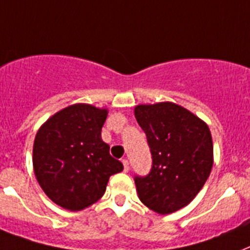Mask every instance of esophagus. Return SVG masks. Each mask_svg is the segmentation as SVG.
Masks as SVG:
<instances>
[{
	"mask_svg": "<svg viewBox=\"0 0 250 250\" xmlns=\"http://www.w3.org/2000/svg\"><path fill=\"white\" fill-rule=\"evenodd\" d=\"M123 164H124V171L125 172L129 171V162H127V159H123Z\"/></svg>",
	"mask_w": 250,
	"mask_h": 250,
	"instance_id": "1",
	"label": "esophagus"
}]
</instances>
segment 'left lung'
I'll return each instance as SVG.
<instances>
[{
	"mask_svg": "<svg viewBox=\"0 0 250 250\" xmlns=\"http://www.w3.org/2000/svg\"><path fill=\"white\" fill-rule=\"evenodd\" d=\"M137 123L146 133L152 155L151 171L135 176L143 205L166 215L185 208L210 176L214 154L208 124L179 104H139Z\"/></svg>",
	"mask_w": 250,
	"mask_h": 250,
	"instance_id": "1",
	"label": "left lung"
}]
</instances>
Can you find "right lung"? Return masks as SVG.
<instances>
[{"label": "right lung", "mask_w": 250, "mask_h": 250, "mask_svg": "<svg viewBox=\"0 0 250 250\" xmlns=\"http://www.w3.org/2000/svg\"><path fill=\"white\" fill-rule=\"evenodd\" d=\"M108 109L73 104L46 120L32 151L39 185L61 208L79 211L102 198L112 175L124 169L102 139Z\"/></svg>", "instance_id": "1"}]
</instances>
